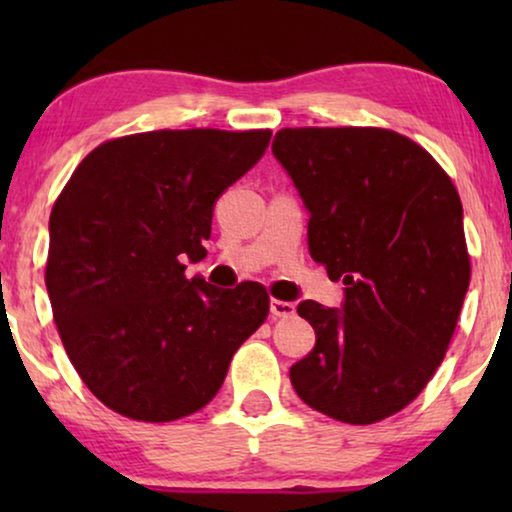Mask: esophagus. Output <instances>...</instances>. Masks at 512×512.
<instances>
[{
  "mask_svg": "<svg viewBox=\"0 0 512 512\" xmlns=\"http://www.w3.org/2000/svg\"><path fill=\"white\" fill-rule=\"evenodd\" d=\"M270 312H272V317L289 319V317H293V314H296V305L286 303V300L272 298V300H270Z\"/></svg>",
  "mask_w": 512,
  "mask_h": 512,
  "instance_id": "34e87169",
  "label": "esophagus"
}]
</instances>
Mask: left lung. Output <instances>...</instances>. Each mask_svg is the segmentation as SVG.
<instances>
[{"label": "left lung", "mask_w": 512, "mask_h": 512, "mask_svg": "<svg viewBox=\"0 0 512 512\" xmlns=\"http://www.w3.org/2000/svg\"><path fill=\"white\" fill-rule=\"evenodd\" d=\"M272 153L310 209L312 258L345 284L342 310L298 305L317 345L293 389L338 422H382L422 394L457 328L471 282L457 188L387 128H282Z\"/></svg>", "instance_id": "8db88e82"}]
</instances>
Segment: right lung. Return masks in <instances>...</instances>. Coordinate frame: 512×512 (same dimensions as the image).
Listing matches in <instances>:
<instances>
[{
  "label": "right lung",
  "mask_w": 512,
  "mask_h": 512,
  "mask_svg": "<svg viewBox=\"0 0 512 512\" xmlns=\"http://www.w3.org/2000/svg\"><path fill=\"white\" fill-rule=\"evenodd\" d=\"M272 130H153L88 153L51 212L46 289L83 384L118 415L174 422L205 408L268 319L263 284L186 279L207 256L214 202Z\"/></svg>",
  "instance_id": "right-lung-1"
}]
</instances>
